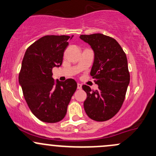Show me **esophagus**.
<instances>
[{
    "instance_id": "obj_1",
    "label": "esophagus",
    "mask_w": 156,
    "mask_h": 156,
    "mask_svg": "<svg viewBox=\"0 0 156 156\" xmlns=\"http://www.w3.org/2000/svg\"><path fill=\"white\" fill-rule=\"evenodd\" d=\"M81 87H82V85H81V83H78V84H77V88H78V90H81Z\"/></svg>"
}]
</instances>
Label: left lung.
<instances>
[{"label":"left lung","mask_w":156,"mask_h":156,"mask_svg":"<svg viewBox=\"0 0 156 156\" xmlns=\"http://www.w3.org/2000/svg\"><path fill=\"white\" fill-rule=\"evenodd\" d=\"M94 51V63L90 75L99 89L92 90L83 85L87 93L83 102L85 112L98 122L108 120L117 114L126 97L130 81L127 57L116 39L101 34L81 35Z\"/></svg>","instance_id":"left-lung-1"}]
</instances>
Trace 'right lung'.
Instances as JSON below:
<instances>
[{
	"mask_svg": "<svg viewBox=\"0 0 156 156\" xmlns=\"http://www.w3.org/2000/svg\"><path fill=\"white\" fill-rule=\"evenodd\" d=\"M69 38L66 35L42 37L27 48L23 58L19 83L31 112L42 122L62 120L77 89L73 78L57 80L55 84L52 78V69L62 65Z\"/></svg>",
	"mask_w": 156,
	"mask_h": 156,
	"instance_id": "add662e5",
	"label": "right lung"
}]
</instances>
